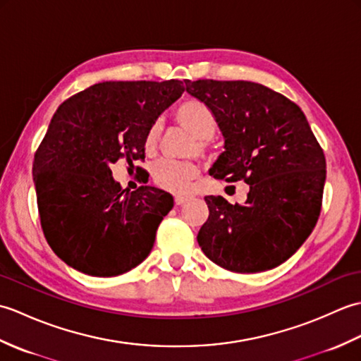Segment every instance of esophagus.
Wrapping results in <instances>:
<instances>
[{"label":"esophagus","instance_id":"1","mask_svg":"<svg viewBox=\"0 0 361 361\" xmlns=\"http://www.w3.org/2000/svg\"><path fill=\"white\" fill-rule=\"evenodd\" d=\"M189 195H175V204H185L189 200Z\"/></svg>","mask_w":361,"mask_h":361}]
</instances>
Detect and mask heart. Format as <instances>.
I'll return each instance as SVG.
<instances>
[{
	"mask_svg": "<svg viewBox=\"0 0 361 361\" xmlns=\"http://www.w3.org/2000/svg\"><path fill=\"white\" fill-rule=\"evenodd\" d=\"M173 118L185 130L195 137L190 147V153L206 157L211 152V137L216 132L217 122L212 110L198 99L183 101L173 111ZM159 124L152 122L142 137V147L145 153H153L159 141ZM198 175V166L192 161L161 159L152 167V178L155 185L171 192H185L190 183Z\"/></svg>",
	"mask_w": 361,
	"mask_h": 361,
	"instance_id": "obj_1",
	"label": "heart"
}]
</instances>
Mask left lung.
Segmentation results:
<instances>
[{"label": "left lung", "instance_id": "left-lung-1", "mask_svg": "<svg viewBox=\"0 0 361 361\" xmlns=\"http://www.w3.org/2000/svg\"><path fill=\"white\" fill-rule=\"evenodd\" d=\"M212 110L225 152L211 175L250 185L247 202L204 197L209 217L197 240L214 264L257 273L286 262L315 228L326 158L302 110L281 93L247 80H185Z\"/></svg>", "mask_w": 361, "mask_h": 361}]
</instances>
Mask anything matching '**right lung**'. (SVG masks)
I'll list each match as a JSON object with an SVG mask.
<instances>
[{
    "instance_id": "add662e5",
    "label": "right lung",
    "mask_w": 361,
    "mask_h": 361,
    "mask_svg": "<svg viewBox=\"0 0 361 361\" xmlns=\"http://www.w3.org/2000/svg\"><path fill=\"white\" fill-rule=\"evenodd\" d=\"M183 91L175 79L102 82L52 116L34 155L37 206L46 242L74 270L111 278L150 255L173 198L152 186L122 189L110 166L144 161L145 130Z\"/></svg>"
}]
</instances>
